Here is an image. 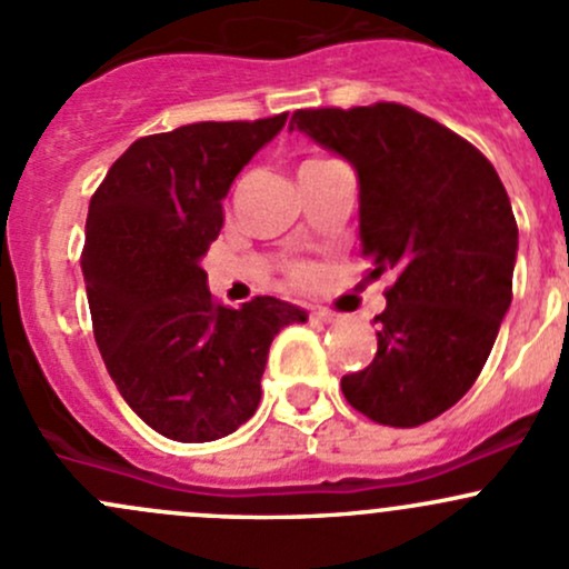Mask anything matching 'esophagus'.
Returning a JSON list of instances; mask_svg holds the SVG:
<instances>
[{"instance_id":"34e87169","label":"esophagus","mask_w":569,"mask_h":569,"mask_svg":"<svg viewBox=\"0 0 569 569\" xmlns=\"http://www.w3.org/2000/svg\"><path fill=\"white\" fill-rule=\"evenodd\" d=\"M312 320H318V323H333V320H337V315L333 312H328V309H312Z\"/></svg>"}]
</instances>
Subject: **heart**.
<instances>
[{
	"label": "heart",
	"mask_w": 569,
	"mask_h": 569,
	"mask_svg": "<svg viewBox=\"0 0 569 569\" xmlns=\"http://www.w3.org/2000/svg\"><path fill=\"white\" fill-rule=\"evenodd\" d=\"M312 161H318V158H312ZM312 161H307V163H312ZM298 277L307 279V277H309V271H298Z\"/></svg>",
	"instance_id": "heart-1"
}]
</instances>
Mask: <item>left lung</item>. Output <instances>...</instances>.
Wrapping results in <instances>:
<instances>
[{"label": "left lung", "mask_w": 569, "mask_h": 569, "mask_svg": "<svg viewBox=\"0 0 569 569\" xmlns=\"http://www.w3.org/2000/svg\"><path fill=\"white\" fill-rule=\"evenodd\" d=\"M292 128L356 169L361 254L372 279L397 277L345 400L378 425H425L471 389L512 303L507 189L473 144L402 103L298 109Z\"/></svg>", "instance_id": "8db88e82"}]
</instances>
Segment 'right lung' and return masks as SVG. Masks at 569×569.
<instances>
[{
  "label": "right lung",
  "instance_id": "add662e5",
  "mask_svg": "<svg viewBox=\"0 0 569 569\" xmlns=\"http://www.w3.org/2000/svg\"><path fill=\"white\" fill-rule=\"evenodd\" d=\"M284 122L142 137L90 199L81 273L98 350L131 411L172 441H216L249 421L273 337L309 318L271 296L221 307L202 268L224 224L221 199Z\"/></svg>",
  "mask_w": 569,
  "mask_h": 569
}]
</instances>
